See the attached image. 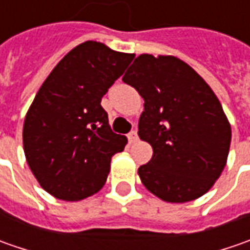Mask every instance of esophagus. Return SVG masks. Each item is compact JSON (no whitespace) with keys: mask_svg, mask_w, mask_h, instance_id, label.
Instances as JSON below:
<instances>
[{"mask_svg":"<svg viewBox=\"0 0 250 250\" xmlns=\"http://www.w3.org/2000/svg\"><path fill=\"white\" fill-rule=\"evenodd\" d=\"M128 139H129V143H135V142L138 140V132H136V130H132V132H129Z\"/></svg>","mask_w":250,"mask_h":250,"instance_id":"1","label":"esophagus"}]
</instances>
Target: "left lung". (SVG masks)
Here are the masks:
<instances>
[{"label":"left lung","instance_id":"8db88e82","mask_svg":"<svg viewBox=\"0 0 250 250\" xmlns=\"http://www.w3.org/2000/svg\"><path fill=\"white\" fill-rule=\"evenodd\" d=\"M122 81L145 100L138 135L153 157L138 169L142 184L168 203L203 196L221 175L231 145V125L214 91L174 55L140 54Z\"/></svg>","mask_w":250,"mask_h":250}]
</instances>
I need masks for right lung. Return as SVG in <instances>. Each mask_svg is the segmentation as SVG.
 Instances as JSON below:
<instances>
[{"label":"right lung","mask_w":250,"mask_h":250,"mask_svg":"<svg viewBox=\"0 0 250 250\" xmlns=\"http://www.w3.org/2000/svg\"><path fill=\"white\" fill-rule=\"evenodd\" d=\"M133 57L84 42L37 91L24 117L23 150L37 182L54 197L78 202L104 187L111 157L128 139L111 130L101 99Z\"/></svg>","instance_id":"obj_1"}]
</instances>
